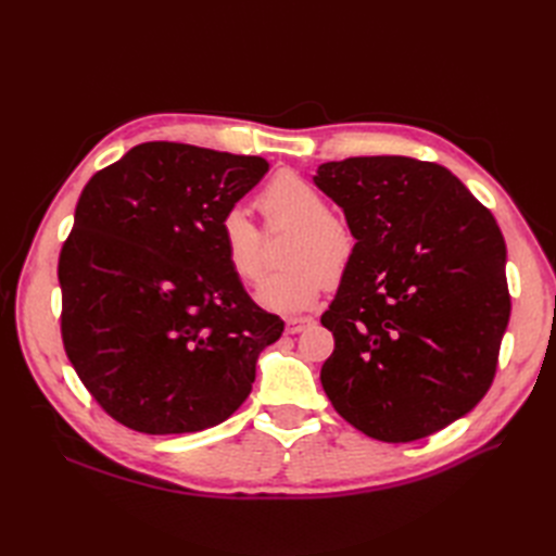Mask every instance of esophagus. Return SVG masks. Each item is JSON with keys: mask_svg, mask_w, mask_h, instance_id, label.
Here are the masks:
<instances>
[{"mask_svg": "<svg viewBox=\"0 0 556 556\" xmlns=\"http://www.w3.org/2000/svg\"><path fill=\"white\" fill-rule=\"evenodd\" d=\"M311 325H313V317H288V319H285V331H288V333H301Z\"/></svg>", "mask_w": 556, "mask_h": 556, "instance_id": "obj_1", "label": "esophagus"}]
</instances>
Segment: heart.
Listing matches in <instances>:
<instances>
[{
  "label": "heart",
  "instance_id": "obj_1",
  "mask_svg": "<svg viewBox=\"0 0 556 556\" xmlns=\"http://www.w3.org/2000/svg\"><path fill=\"white\" fill-rule=\"evenodd\" d=\"M257 206L268 229L292 227L285 245L288 268L264 280L257 292L268 311L294 313L313 306L329 280H339L357 255V239L343 217L329 211L327 197L296 174H278L262 190ZM220 243L231 274L245 285L264 276V237L243 208L220 220Z\"/></svg>",
  "mask_w": 556,
  "mask_h": 556
}]
</instances>
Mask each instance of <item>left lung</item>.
<instances>
[{
    "label": "left lung",
    "instance_id": "8db88e82",
    "mask_svg": "<svg viewBox=\"0 0 556 556\" xmlns=\"http://www.w3.org/2000/svg\"><path fill=\"white\" fill-rule=\"evenodd\" d=\"M315 185L345 213L357 255L323 315L325 392L384 443L445 429L490 390L510 319L506 241L490 208L435 162L348 157Z\"/></svg>",
    "mask_w": 556,
    "mask_h": 556
}]
</instances>
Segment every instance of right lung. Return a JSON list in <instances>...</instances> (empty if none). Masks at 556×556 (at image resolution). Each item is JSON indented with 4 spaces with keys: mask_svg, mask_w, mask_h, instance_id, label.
Here are the masks:
<instances>
[{
    "mask_svg": "<svg viewBox=\"0 0 556 556\" xmlns=\"http://www.w3.org/2000/svg\"><path fill=\"white\" fill-rule=\"evenodd\" d=\"M266 172L262 157L148 141L83 188L58 262L60 331L115 422L192 433L248 399L285 325L231 274L220 220Z\"/></svg>",
    "mask_w": 556,
    "mask_h": 556,
    "instance_id": "obj_1",
    "label": "right lung"
}]
</instances>
